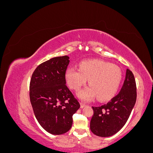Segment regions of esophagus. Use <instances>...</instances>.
<instances>
[{"label": "esophagus", "mask_w": 153, "mask_h": 153, "mask_svg": "<svg viewBox=\"0 0 153 153\" xmlns=\"http://www.w3.org/2000/svg\"><path fill=\"white\" fill-rule=\"evenodd\" d=\"M85 106H86V105H85V103H80V107H81L82 108L85 107Z\"/></svg>", "instance_id": "1"}]
</instances>
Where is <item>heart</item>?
<instances>
[{
  "instance_id": "obj_1",
  "label": "heart",
  "mask_w": 153,
  "mask_h": 153,
  "mask_svg": "<svg viewBox=\"0 0 153 153\" xmlns=\"http://www.w3.org/2000/svg\"><path fill=\"white\" fill-rule=\"evenodd\" d=\"M122 78V71L118 66L100 60L82 61L80 69L70 67L66 71L69 86L76 91L89 80L90 86L78 92V97L85 101H91L96 96L100 101L113 98L117 93Z\"/></svg>"
}]
</instances>
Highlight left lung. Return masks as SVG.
Listing matches in <instances>:
<instances>
[{
    "label": "left lung",
    "instance_id": "8db88e82",
    "mask_svg": "<svg viewBox=\"0 0 153 153\" xmlns=\"http://www.w3.org/2000/svg\"><path fill=\"white\" fill-rule=\"evenodd\" d=\"M137 88L133 73L126 69V77L119 93L100 106H92L94 115L90 128L94 135L107 137L117 133L126 124L135 106Z\"/></svg>",
    "mask_w": 153,
    "mask_h": 153
}]
</instances>
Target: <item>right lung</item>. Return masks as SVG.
Listing matches in <instances>:
<instances>
[{"label":"right lung","mask_w":153,"mask_h":153,"mask_svg":"<svg viewBox=\"0 0 153 153\" xmlns=\"http://www.w3.org/2000/svg\"><path fill=\"white\" fill-rule=\"evenodd\" d=\"M67 55L50 59L36 68L30 83V100L36 118L47 132L62 135L71 129L80 105L67 87Z\"/></svg>","instance_id":"add662e5"}]
</instances>
